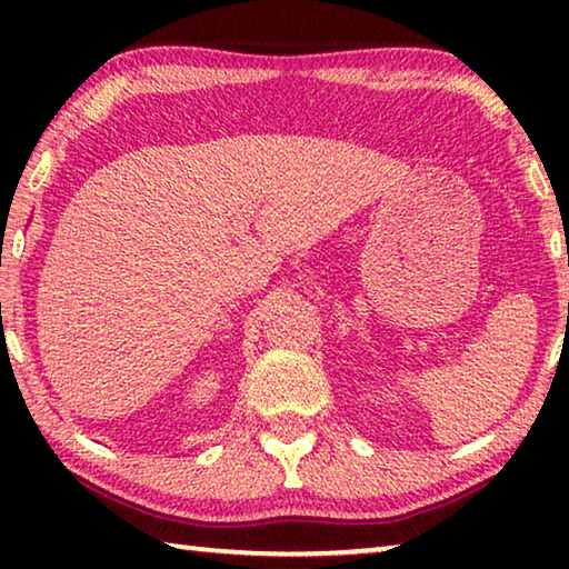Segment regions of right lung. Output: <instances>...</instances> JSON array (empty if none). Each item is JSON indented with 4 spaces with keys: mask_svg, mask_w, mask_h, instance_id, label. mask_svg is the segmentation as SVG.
I'll use <instances>...</instances> for the list:
<instances>
[{
    "mask_svg": "<svg viewBox=\"0 0 569 569\" xmlns=\"http://www.w3.org/2000/svg\"><path fill=\"white\" fill-rule=\"evenodd\" d=\"M0 306H2V303H0Z\"/></svg>",
    "mask_w": 569,
    "mask_h": 569,
    "instance_id": "right-lung-1",
    "label": "right lung"
}]
</instances>
